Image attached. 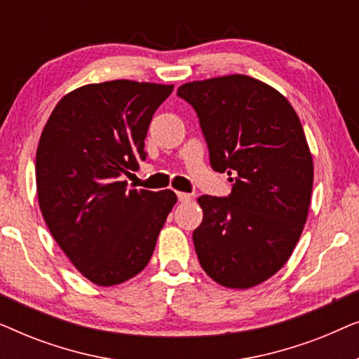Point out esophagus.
<instances>
[{"mask_svg":"<svg viewBox=\"0 0 359 359\" xmlns=\"http://www.w3.org/2000/svg\"><path fill=\"white\" fill-rule=\"evenodd\" d=\"M176 194H178L180 203H189V201L193 199L191 198V194H188V193H176Z\"/></svg>","mask_w":359,"mask_h":359,"instance_id":"34e87169","label":"esophagus"}]
</instances>
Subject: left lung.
<instances>
[{"instance_id": "left-lung-1", "label": "left lung", "mask_w": 359, "mask_h": 359, "mask_svg": "<svg viewBox=\"0 0 359 359\" xmlns=\"http://www.w3.org/2000/svg\"><path fill=\"white\" fill-rule=\"evenodd\" d=\"M178 96L198 112L212 168L233 181L229 198H198L201 266L224 287L258 286L286 264L307 220L313 161L301 121L281 93L247 75L184 83Z\"/></svg>"}]
</instances>
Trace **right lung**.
<instances>
[{
  "instance_id": "obj_1",
  "label": "right lung",
  "mask_w": 359,
  "mask_h": 359,
  "mask_svg": "<svg viewBox=\"0 0 359 359\" xmlns=\"http://www.w3.org/2000/svg\"><path fill=\"white\" fill-rule=\"evenodd\" d=\"M173 85L112 80L67 93L39 140L36 186L46 224L68 259L97 286H116L149 264L176 204L171 189H127L147 158L144 140Z\"/></svg>"
}]
</instances>
